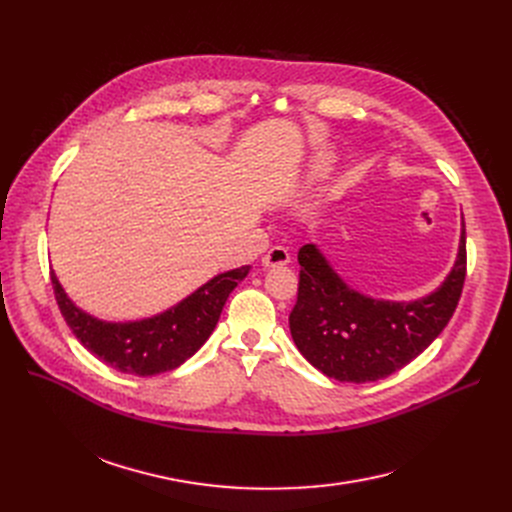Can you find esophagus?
Wrapping results in <instances>:
<instances>
[{"instance_id": "obj_1", "label": "esophagus", "mask_w": 512, "mask_h": 512, "mask_svg": "<svg viewBox=\"0 0 512 512\" xmlns=\"http://www.w3.org/2000/svg\"><path fill=\"white\" fill-rule=\"evenodd\" d=\"M263 265L265 267H278V265H286L288 261H290V253H288V249H284V247H280V245H276V247H272L270 251H267L265 255H263Z\"/></svg>"}]
</instances>
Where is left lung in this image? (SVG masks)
<instances>
[{
  "instance_id": "1",
  "label": "left lung",
  "mask_w": 512,
  "mask_h": 512,
  "mask_svg": "<svg viewBox=\"0 0 512 512\" xmlns=\"http://www.w3.org/2000/svg\"><path fill=\"white\" fill-rule=\"evenodd\" d=\"M299 294L288 324L301 355L338 382H378L411 363L446 328L467 276L465 226L444 284L413 303L373 301L348 288L313 245L299 249Z\"/></svg>"
}]
</instances>
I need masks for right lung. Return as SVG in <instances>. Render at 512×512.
Wrapping results in <instances>:
<instances>
[{
  "mask_svg": "<svg viewBox=\"0 0 512 512\" xmlns=\"http://www.w3.org/2000/svg\"><path fill=\"white\" fill-rule=\"evenodd\" d=\"M249 274V265L215 276L182 303L151 319L105 324L70 303L56 274L51 286L72 334L105 365L128 375H157L193 357L218 324L228 294Z\"/></svg>",
  "mask_w": 512,
  "mask_h": 512,
  "instance_id": "1",
  "label": "right lung"
}]
</instances>
